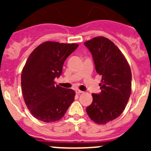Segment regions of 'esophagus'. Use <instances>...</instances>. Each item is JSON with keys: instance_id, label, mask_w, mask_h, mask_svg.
<instances>
[{"instance_id": "34e87169", "label": "esophagus", "mask_w": 151, "mask_h": 151, "mask_svg": "<svg viewBox=\"0 0 151 151\" xmlns=\"http://www.w3.org/2000/svg\"><path fill=\"white\" fill-rule=\"evenodd\" d=\"M75 92L77 94H80V93H83V91H80V90H76Z\"/></svg>"}]
</instances>
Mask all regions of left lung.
<instances>
[{"instance_id": "obj_1", "label": "left lung", "mask_w": 151, "mask_h": 151, "mask_svg": "<svg viewBox=\"0 0 151 151\" xmlns=\"http://www.w3.org/2000/svg\"><path fill=\"white\" fill-rule=\"evenodd\" d=\"M93 58L96 71L101 76V92L92 93L93 102L86 112L92 121L106 124L119 117L132 92V72L127 60L115 44L103 36L84 43Z\"/></svg>"}]
</instances>
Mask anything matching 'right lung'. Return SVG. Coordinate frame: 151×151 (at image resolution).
<instances>
[{
  "mask_svg": "<svg viewBox=\"0 0 151 151\" xmlns=\"http://www.w3.org/2000/svg\"><path fill=\"white\" fill-rule=\"evenodd\" d=\"M79 45L45 42L29 55L21 74L22 95L34 118L43 122L57 121L74 101L75 92L55 85L66 59Z\"/></svg>",
  "mask_w": 151,
  "mask_h": 151,
  "instance_id": "obj_1",
  "label": "right lung"
}]
</instances>
